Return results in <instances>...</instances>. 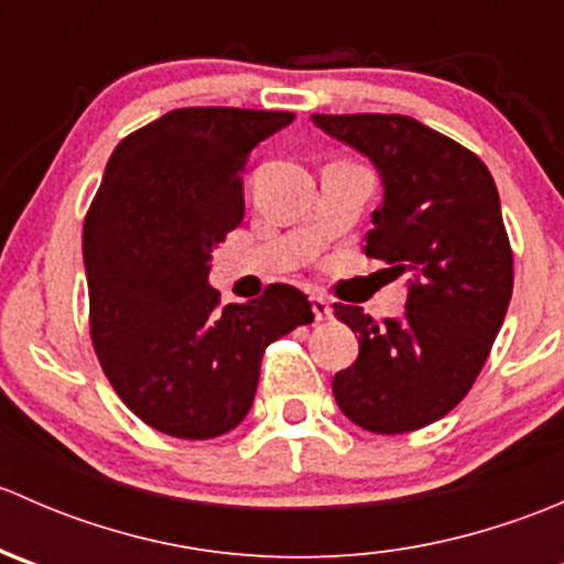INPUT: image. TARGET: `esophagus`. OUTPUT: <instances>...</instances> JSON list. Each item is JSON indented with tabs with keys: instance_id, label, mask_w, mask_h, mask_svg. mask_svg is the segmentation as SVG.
<instances>
[{
	"instance_id": "1",
	"label": "esophagus",
	"mask_w": 564,
	"mask_h": 564,
	"mask_svg": "<svg viewBox=\"0 0 564 564\" xmlns=\"http://www.w3.org/2000/svg\"><path fill=\"white\" fill-rule=\"evenodd\" d=\"M311 308H314L316 322L333 318V308H329V303H327V297H324V294H314V297H311Z\"/></svg>"
}]
</instances>
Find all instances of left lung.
Listing matches in <instances>:
<instances>
[{
  "label": "left lung",
  "instance_id": "8db88e82",
  "mask_svg": "<svg viewBox=\"0 0 564 564\" xmlns=\"http://www.w3.org/2000/svg\"><path fill=\"white\" fill-rule=\"evenodd\" d=\"M314 124L366 155L382 176L366 256L409 275L401 318L357 305L335 318L360 355L335 373L340 412L373 434H406L445 417L469 392L513 294V250L486 163L401 113H314Z\"/></svg>",
  "mask_w": 564,
  "mask_h": 564
}]
</instances>
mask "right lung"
<instances>
[{"label": "right lung", "instance_id": "obj_1", "mask_svg": "<svg viewBox=\"0 0 564 564\" xmlns=\"http://www.w3.org/2000/svg\"><path fill=\"white\" fill-rule=\"evenodd\" d=\"M292 111L176 108L117 144L84 220L89 329L124 406L161 434L213 440L246 420L272 340L314 322L270 283L220 308L213 248L242 224L240 172Z\"/></svg>", "mask_w": 564, "mask_h": 564}]
</instances>
